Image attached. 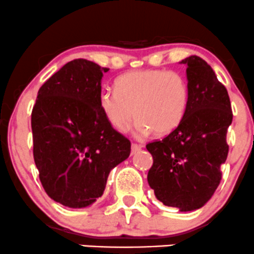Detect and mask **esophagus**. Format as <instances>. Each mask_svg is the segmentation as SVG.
<instances>
[{
  "label": "esophagus",
  "mask_w": 254,
  "mask_h": 254,
  "mask_svg": "<svg viewBox=\"0 0 254 254\" xmlns=\"http://www.w3.org/2000/svg\"><path fill=\"white\" fill-rule=\"evenodd\" d=\"M142 148L141 144H136V143H132L131 144V154H135L136 152H138Z\"/></svg>",
  "instance_id": "1"
}]
</instances>
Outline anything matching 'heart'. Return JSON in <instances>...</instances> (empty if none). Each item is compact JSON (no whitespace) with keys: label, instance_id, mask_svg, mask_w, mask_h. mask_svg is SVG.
I'll use <instances>...</instances> for the list:
<instances>
[{"label":"heart","instance_id":"1","mask_svg":"<svg viewBox=\"0 0 254 254\" xmlns=\"http://www.w3.org/2000/svg\"><path fill=\"white\" fill-rule=\"evenodd\" d=\"M189 85L175 71L138 69L116 80V90L102 89L99 106L106 121L117 131L124 132L136 122L137 136L168 135L185 119L189 106Z\"/></svg>","mask_w":254,"mask_h":254}]
</instances>
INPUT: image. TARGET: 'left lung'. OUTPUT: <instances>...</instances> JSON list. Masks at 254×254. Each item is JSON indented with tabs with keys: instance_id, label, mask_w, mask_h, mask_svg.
I'll list each match as a JSON object with an SVG mask.
<instances>
[{
	"instance_id": "8db88e82",
	"label": "left lung",
	"mask_w": 254,
	"mask_h": 254,
	"mask_svg": "<svg viewBox=\"0 0 254 254\" xmlns=\"http://www.w3.org/2000/svg\"><path fill=\"white\" fill-rule=\"evenodd\" d=\"M181 64L187 66L188 110L176 130L146 146L153 157L147 180L159 201L187 212L202 207L219 186L233 112L227 89L205 60L191 55Z\"/></svg>"
}]
</instances>
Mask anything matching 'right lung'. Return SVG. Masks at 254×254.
<instances>
[{"label":"right lung","instance_id":"right-lung-1","mask_svg":"<svg viewBox=\"0 0 254 254\" xmlns=\"http://www.w3.org/2000/svg\"><path fill=\"white\" fill-rule=\"evenodd\" d=\"M104 68L85 59L64 65L41 86L32 108L33 159L44 190L72 208L104 194L111 170L131 143L106 121L99 106Z\"/></svg>","mask_w":254,"mask_h":254}]
</instances>
